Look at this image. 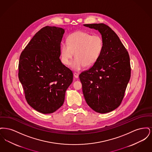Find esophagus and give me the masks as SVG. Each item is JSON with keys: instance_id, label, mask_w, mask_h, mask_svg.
<instances>
[{"instance_id": "1", "label": "esophagus", "mask_w": 152, "mask_h": 152, "mask_svg": "<svg viewBox=\"0 0 152 152\" xmlns=\"http://www.w3.org/2000/svg\"><path fill=\"white\" fill-rule=\"evenodd\" d=\"M73 76L75 78H78L79 77V74L75 72L73 73Z\"/></svg>"}]
</instances>
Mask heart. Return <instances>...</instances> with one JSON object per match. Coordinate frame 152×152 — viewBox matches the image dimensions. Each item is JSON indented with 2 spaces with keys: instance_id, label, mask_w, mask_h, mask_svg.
I'll use <instances>...</instances> for the list:
<instances>
[{
  "instance_id": "b5f03b06",
  "label": "heart",
  "mask_w": 152,
  "mask_h": 152,
  "mask_svg": "<svg viewBox=\"0 0 152 152\" xmlns=\"http://www.w3.org/2000/svg\"><path fill=\"white\" fill-rule=\"evenodd\" d=\"M103 47V40L100 35H91L81 31H76L68 36L67 43L63 42L61 44L62 63L69 65L74 55L75 58L71 67L75 71H80L85 66L94 64L100 58Z\"/></svg>"
}]
</instances>
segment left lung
I'll return each mask as SVG.
<instances>
[{
    "mask_svg": "<svg viewBox=\"0 0 152 152\" xmlns=\"http://www.w3.org/2000/svg\"><path fill=\"white\" fill-rule=\"evenodd\" d=\"M84 26L99 31L104 47L94 65L79 75L83 92L87 104L95 112L108 113L123 100L130 80V58L119 37L107 25Z\"/></svg>",
    "mask_w": 152,
    "mask_h": 152,
    "instance_id": "left-lung-1",
    "label": "left lung"
}]
</instances>
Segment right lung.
I'll use <instances>...</instances> for the list:
<instances>
[{"instance_id": "obj_1", "label": "right lung", "mask_w": 152, "mask_h": 152, "mask_svg": "<svg viewBox=\"0 0 152 152\" xmlns=\"http://www.w3.org/2000/svg\"><path fill=\"white\" fill-rule=\"evenodd\" d=\"M64 29L45 26L39 31L19 58V81L29 105L43 114L52 113L63 104L73 73L61 63L60 43Z\"/></svg>"}]
</instances>
